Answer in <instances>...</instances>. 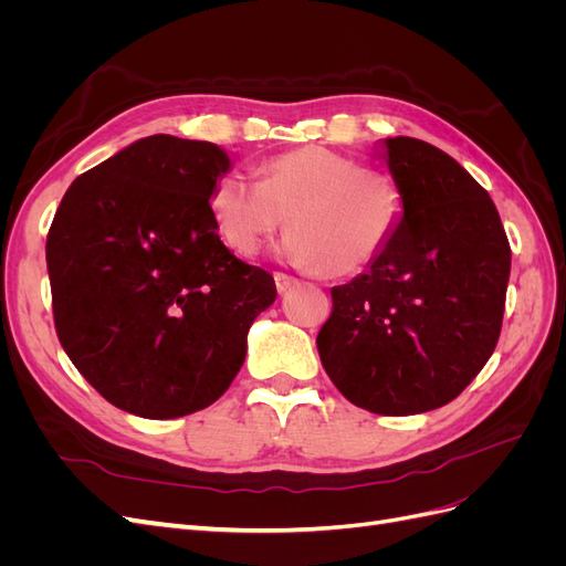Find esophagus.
Wrapping results in <instances>:
<instances>
[{
    "label": "esophagus",
    "mask_w": 566,
    "mask_h": 566,
    "mask_svg": "<svg viewBox=\"0 0 566 566\" xmlns=\"http://www.w3.org/2000/svg\"><path fill=\"white\" fill-rule=\"evenodd\" d=\"M273 281H276V287H279V293H285V290H290V287H295V285L300 283V279H295V276H290V273H283V271H276V273H273Z\"/></svg>",
    "instance_id": "34e87169"
}]
</instances>
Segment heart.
<instances>
[{
  "mask_svg": "<svg viewBox=\"0 0 566 566\" xmlns=\"http://www.w3.org/2000/svg\"><path fill=\"white\" fill-rule=\"evenodd\" d=\"M262 179L221 175L210 193L217 233L233 254L252 256L287 214L283 252L325 276L368 269L397 235L406 198L385 169L325 146H304L269 158Z\"/></svg>",
  "mask_w": 566,
  "mask_h": 566,
  "instance_id": "heart-1",
  "label": "heart"
}]
</instances>
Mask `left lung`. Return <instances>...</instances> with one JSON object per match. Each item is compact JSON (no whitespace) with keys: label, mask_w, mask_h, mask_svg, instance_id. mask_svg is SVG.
Masks as SVG:
<instances>
[{"label":"left lung","mask_w":566,"mask_h":566,"mask_svg":"<svg viewBox=\"0 0 566 566\" xmlns=\"http://www.w3.org/2000/svg\"><path fill=\"white\" fill-rule=\"evenodd\" d=\"M385 146L401 227L366 273L331 290L316 345L354 406L413 416L453 401L493 354L510 243L489 193L449 153L410 136Z\"/></svg>","instance_id":"1"}]
</instances>
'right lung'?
<instances>
[{"label": "right lung", "instance_id": "1", "mask_svg": "<svg viewBox=\"0 0 566 566\" xmlns=\"http://www.w3.org/2000/svg\"><path fill=\"white\" fill-rule=\"evenodd\" d=\"M229 165L210 142L146 136L80 175L51 221L56 335L127 413L169 420L214 403L276 300L271 273L219 241L210 193Z\"/></svg>", "mask_w": 566, "mask_h": 566}]
</instances>
